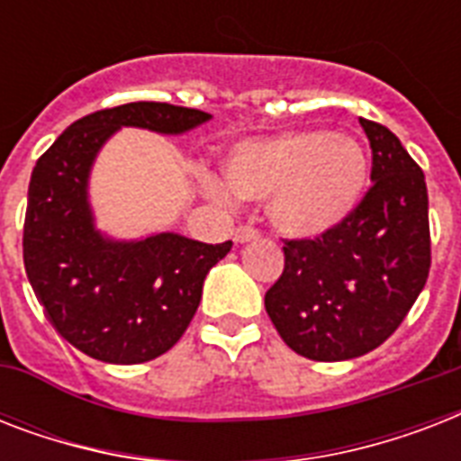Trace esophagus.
<instances>
[{
    "instance_id": "obj_1",
    "label": "esophagus",
    "mask_w": 461,
    "mask_h": 461,
    "mask_svg": "<svg viewBox=\"0 0 461 461\" xmlns=\"http://www.w3.org/2000/svg\"><path fill=\"white\" fill-rule=\"evenodd\" d=\"M260 231L251 224H239L237 231H234V239H237L239 244H246V241H253V239H258Z\"/></svg>"
}]
</instances>
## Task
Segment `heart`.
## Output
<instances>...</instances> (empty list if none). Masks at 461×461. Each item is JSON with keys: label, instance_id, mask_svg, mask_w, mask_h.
I'll return each instance as SVG.
<instances>
[{"label": "heart", "instance_id": "heart-1", "mask_svg": "<svg viewBox=\"0 0 461 461\" xmlns=\"http://www.w3.org/2000/svg\"><path fill=\"white\" fill-rule=\"evenodd\" d=\"M222 172L231 195L267 201V217L285 237L315 239L354 212L368 181V158L344 133L292 131L239 143ZM205 186L224 195L217 181Z\"/></svg>", "mask_w": 461, "mask_h": 461}]
</instances>
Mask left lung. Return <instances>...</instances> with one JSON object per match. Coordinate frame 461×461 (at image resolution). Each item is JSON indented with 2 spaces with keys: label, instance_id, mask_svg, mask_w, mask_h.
<instances>
[{
  "label": "left lung",
  "instance_id": "left-lung-1",
  "mask_svg": "<svg viewBox=\"0 0 461 461\" xmlns=\"http://www.w3.org/2000/svg\"><path fill=\"white\" fill-rule=\"evenodd\" d=\"M358 122L371 143L373 186L328 234L285 239V270L266 292V311L282 339L313 361H347L380 347L429 280L421 167L387 126Z\"/></svg>",
  "mask_w": 461,
  "mask_h": 461
}]
</instances>
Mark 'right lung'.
Listing matches in <instances>:
<instances>
[{"label":"right lung","mask_w":461,"mask_h":461,"mask_svg":"<svg viewBox=\"0 0 461 461\" xmlns=\"http://www.w3.org/2000/svg\"><path fill=\"white\" fill-rule=\"evenodd\" d=\"M208 119L169 103L119 104L74 122L32 167L25 275L54 330L97 361L143 364L172 349L231 241L203 244L174 231L140 241L103 237L88 203L93 159L122 126L184 133Z\"/></svg>","instance_id":"1"}]
</instances>
